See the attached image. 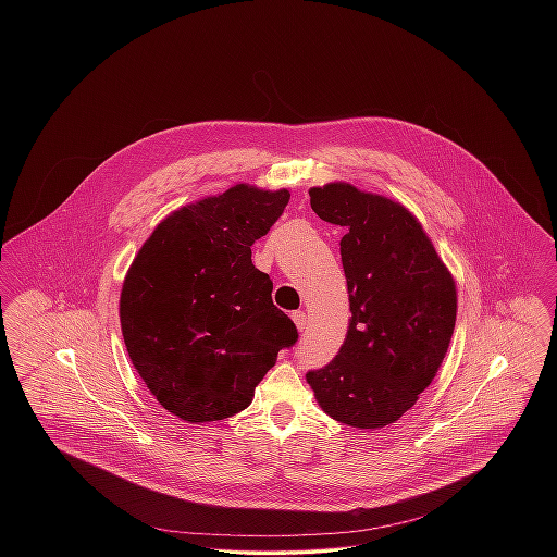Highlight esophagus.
Wrapping results in <instances>:
<instances>
[{
  "label": "esophagus",
  "mask_w": 557,
  "mask_h": 557,
  "mask_svg": "<svg viewBox=\"0 0 557 557\" xmlns=\"http://www.w3.org/2000/svg\"><path fill=\"white\" fill-rule=\"evenodd\" d=\"M292 319L296 321V325H298V330H300V332L307 327V313H305V311H296V313H292Z\"/></svg>",
  "instance_id": "esophagus-1"
}]
</instances>
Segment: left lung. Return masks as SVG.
I'll use <instances>...</instances> for the list:
<instances>
[{
  "instance_id": "obj_1",
  "label": "left lung",
  "mask_w": 557,
  "mask_h": 557,
  "mask_svg": "<svg viewBox=\"0 0 557 557\" xmlns=\"http://www.w3.org/2000/svg\"><path fill=\"white\" fill-rule=\"evenodd\" d=\"M309 195L321 221L345 230L341 261L351 319L338 354L311 369L307 382L334 420L380 429L433 382L453 338L457 289L403 206L349 184Z\"/></svg>"
}]
</instances>
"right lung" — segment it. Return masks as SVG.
I'll list each match as a JSON object with an SVG mask.
<instances>
[{"label":"right lung","instance_id":"obj_1","mask_svg":"<svg viewBox=\"0 0 557 557\" xmlns=\"http://www.w3.org/2000/svg\"><path fill=\"white\" fill-rule=\"evenodd\" d=\"M289 190L238 184L166 216L122 287L128 356L164 409L186 422L223 420L250 405L298 327L272 302L250 259L289 203Z\"/></svg>","mask_w":557,"mask_h":557}]
</instances>
